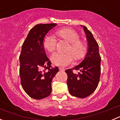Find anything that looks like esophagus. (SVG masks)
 I'll return each instance as SVG.
<instances>
[{
    "label": "esophagus",
    "instance_id": "esophagus-1",
    "mask_svg": "<svg viewBox=\"0 0 120 120\" xmlns=\"http://www.w3.org/2000/svg\"><path fill=\"white\" fill-rule=\"evenodd\" d=\"M59 70H60V71H64L65 69L63 68H61V67H59Z\"/></svg>",
    "mask_w": 120,
    "mask_h": 120
}]
</instances>
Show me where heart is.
I'll return each instance as SVG.
<instances>
[{
  "label": "heart",
  "instance_id": "1",
  "mask_svg": "<svg viewBox=\"0 0 120 120\" xmlns=\"http://www.w3.org/2000/svg\"><path fill=\"white\" fill-rule=\"evenodd\" d=\"M55 35L59 41H67L70 43L66 49V53H54L51 56V60L54 64L66 66L73 61L82 60L88 52V45L86 41L79 38V35L75 30L70 28H64L57 30ZM56 40L52 36L48 35L44 38L42 42L43 48L46 51L52 53L56 48Z\"/></svg>",
  "mask_w": 120,
  "mask_h": 120
}]
</instances>
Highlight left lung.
I'll return each instance as SVG.
<instances>
[{"instance_id":"obj_1","label":"left lung","mask_w":120,"mask_h":120,"mask_svg":"<svg viewBox=\"0 0 120 120\" xmlns=\"http://www.w3.org/2000/svg\"><path fill=\"white\" fill-rule=\"evenodd\" d=\"M86 35L88 50L83 60L76 67L66 70L68 91L72 96L84 98L91 95L97 88L101 72V57L99 45L92 34L82 25ZM79 71L78 74L73 71Z\"/></svg>"}]
</instances>
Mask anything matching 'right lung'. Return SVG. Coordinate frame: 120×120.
I'll use <instances>...</instances> for the list:
<instances>
[{
    "label": "right lung",
    "instance_id": "obj_1",
    "mask_svg": "<svg viewBox=\"0 0 120 120\" xmlns=\"http://www.w3.org/2000/svg\"><path fill=\"white\" fill-rule=\"evenodd\" d=\"M56 25H35L24 41L19 57L21 86L29 96L37 100L50 95L52 81L59 71L57 67H52L42 46L46 34Z\"/></svg>",
    "mask_w": 120,
    "mask_h": 120
}]
</instances>
